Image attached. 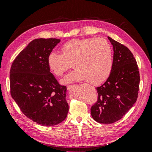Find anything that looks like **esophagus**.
Listing matches in <instances>:
<instances>
[{"label":"esophagus","instance_id":"34e87169","mask_svg":"<svg viewBox=\"0 0 152 152\" xmlns=\"http://www.w3.org/2000/svg\"><path fill=\"white\" fill-rule=\"evenodd\" d=\"M74 86V85H68V86H67V89H68V90H71L72 88Z\"/></svg>","mask_w":152,"mask_h":152}]
</instances>
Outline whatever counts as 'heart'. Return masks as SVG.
<instances>
[{
    "label": "heart",
    "mask_w": 152,
    "mask_h": 152,
    "mask_svg": "<svg viewBox=\"0 0 152 152\" xmlns=\"http://www.w3.org/2000/svg\"><path fill=\"white\" fill-rule=\"evenodd\" d=\"M62 54L50 53L47 63L50 70L58 77L74 66V70L62 80L64 83L86 80L98 85L106 81L112 72L113 53L111 46L103 38H76L61 47Z\"/></svg>",
    "instance_id": "obj_1"
}]
</instances>
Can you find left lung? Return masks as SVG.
Instances as JSON below:
<instances>
[{
	"label": "left lung",
	"mask_w": 152,
	"mask_h": 152,
	"mask_svg": "<svg viewBox=\"0 0 152 152\" xmlns=\"http://www.w3.org/2000/svg\"><path fill=\"white\" fill-rule=\"evenodd\" d=\"M114 48V63L108 78L96 88L98 100L91 107L93 119L101 124L120 120L136 103L140 72L133 54L128 47L108 37Z\"/></svg>",
	"instance_id": "left-lung-1"
}]
</instances>
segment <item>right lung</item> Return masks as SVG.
Returning a JSON list of instances; mask_svg holds the SVG:
<instances>
[{
	"mask_svg": "<svg viewBox=\"0 0 152 152\" xmlns=\"http://www.w3.org/2000/svg\"><path fill=\"white\" fill-rule=\"evenodd\" d=\"M60 42L56 38L33 40L14 60L10 70L12 98L21 112L44 126H53L67 117L66 86L50 72L47 59Z\"/></svg>",
	"mask_w": 152,
	"mask_h": 152,
	"instance_id": "right-lung-1",
	"label": "right lung"
}]
</instances>
